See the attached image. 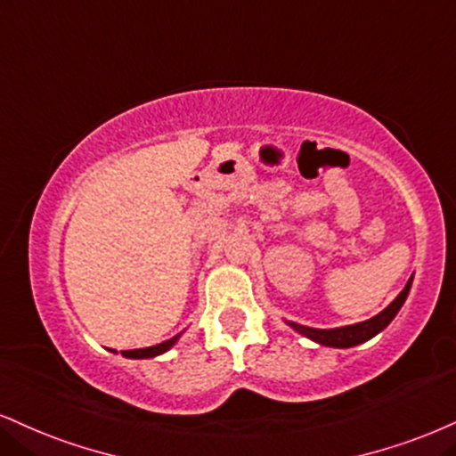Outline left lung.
<instances>
[{"instance_id": "left-lung-1", "label": "left lung", "mask_w": 456, "mask_h": 456, "mask_svg": "<svg viewBox=\"0 0 456 456\" xmlns=\"http://www.w3.org/2000/svg\"><path fill=\"white\" fill-rule=\"evenodd\" d=\"M410 287H412V278H410L408 284L402 293L395 297V301L391 305H387L380 314H376L374 318L363 322H356V325H348V327H339V329H312V327H304L297 325V322H289L295 331H299L301 336L314 339V342L322 344V346H333V348H350L356 346V344H363L370 338H374L376 333H380L388 322L393 321L395 314L402 310L405 297H408Z\"/></svg>"}]
</instances>
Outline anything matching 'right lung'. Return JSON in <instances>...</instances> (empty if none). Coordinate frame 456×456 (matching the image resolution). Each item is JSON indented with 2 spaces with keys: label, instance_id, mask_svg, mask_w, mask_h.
<instances>
[{
  "label": "right lung",
  "instance_id": "right-lung-1",
  "mask_svg": "<svg viewBox=\"0 0 456 456\" xmlns=\"http://www.w3.org/2000/svg\"><path fill=\"white\" fill-rule=\"evenodd\" d=\"M180 336H174L172 339H166V342L157 344V346H148V348H135V350H123V356H127V359H151V356H157V354H163L166 350H169L175 344V339ZM112 353H117V350H112Z\"/></svg>",
  "mask_w": 456,
  "mask_h": 456
}]
</instances>
